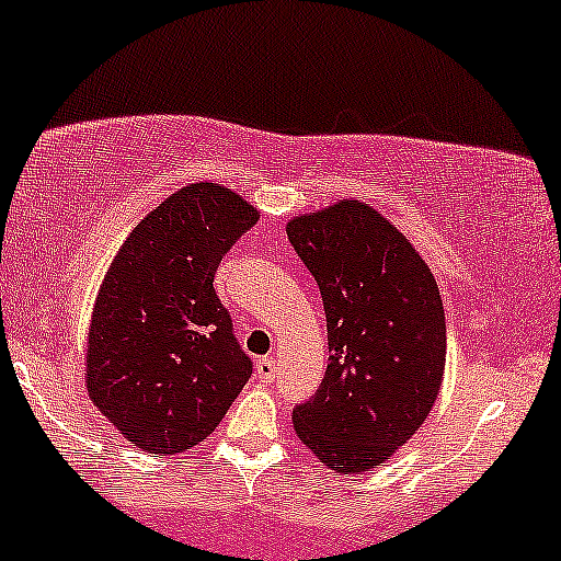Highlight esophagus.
I'll return each instance as SVG.
<instances>
[{"label": "esophagus", "instance_id": "34e87169", "mask_svg": "<svg viewBox=\"0 0 561 561\" xmlns=\"http://www.w3.org/2000/svg\"><path fill=\"white\" fill-rule=\"evenodd\" d=\"M255 373H257L260 382H273L275 378H278V365H275L273 357H263V359H257Z\"/></svg>", "mask_w": 561, "mask_h": 561}]
</instances>
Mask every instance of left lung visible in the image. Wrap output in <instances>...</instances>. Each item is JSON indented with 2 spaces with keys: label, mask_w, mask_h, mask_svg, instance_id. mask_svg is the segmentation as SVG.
I'll return each mask as SVG.
<instances>
[{
  "label": "left lung",
  "mask_w": 561,
  "mask_h": 561,
  "mask_svg": "<svg viewBox=\"0 0 561 561\" xmlns=\"http://www.w3.org/2000/svg\"><path fill=\"white\" fill-rule=\"evenodd\" d=\"M288 240L317 280L329 365L294 409L298 439L336 472L373 470L432 411L447 357L439 288L413 244L363 202L294 217Z\"/></svg>",
  "instance_id": "1"
}]
</instances>
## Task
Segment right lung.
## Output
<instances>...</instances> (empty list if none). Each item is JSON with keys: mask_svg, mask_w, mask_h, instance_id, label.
Returning a JSON list of instances; mask_svg holds the SVG:
<instances>
[{"mask_svg": "<svg viewBox=\"0 0 561 561\" xmlns=\"http://www.w3.org/2000/svg\"><path fill=\"white\" fill-rule=\"evenodd\" d=\"M219 183L175 191L114 255L89 327L91 401L133 447L175 455L209 436L252 375L214 273L257 221Z\"/></svg>", "mask_w": 561, "mask_h": 561, "instance_id": "1", "label": "right lung"}]
</instances>
